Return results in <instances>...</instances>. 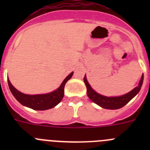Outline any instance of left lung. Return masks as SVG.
<instances>
[{"mask_svg": "<svg viewBox=\"0 0 150 150\" xmlns=\"http://www.w3.org/2000/svg\"><path fill=\"white\" fill-rule=\"evenodd\" d=\"M83 80H84L85 84L86 86L87 95L91 101H93L94 103L100 106L102 108H104V109L117 110L122 108L125 105H126L134 97L137 95V93L141 88V86H142L143 82H144V74L141 76V79H140L138 86L137 87H135L134 89H132V91L128 92L125 95L117 97L104 96V95H102L96 92L89 85L86 75L83 78Z\"/></svg>", "mask_w": 150, "mask_h": 150, "instance_id": "left-lung-1", "label": "left lung"}]
</instances>
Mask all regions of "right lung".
I'll return each instance as SVG.
<instances>
[{
	"label": "right lung",
	"mask_w": 150,
	"mask_h": 150,
	"mask_svg": "<svg viewBox=\"0 0 150 150\" xmlns=\"http://www.w3.org/2000/svg\"><path fill=\"white\" fill-rule=\"evenodd\" d=\"M74 72H71L68 76L64 79L60 86L53 91L46 94L40 95H27L18 91L10 83V79H7L8 85L10 91L15 98L21 104L25 107H29L36 110H46L51 109L62 101L64 95V86L69 79L72 77Z\"/></svg>",
	"instance_id": "add662e5"
}]
</instances>
